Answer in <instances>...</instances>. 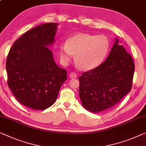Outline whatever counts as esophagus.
Returning a JSON list of instances; mask_svg holds the SVG:
<instances>
[{
	"label": "esophagus",
	"instance_id": "1",
	"mask_svg": "<svg viewBox=\"0 0 146 146\" xmlns=\"http://www.w3.org/2000/svg\"><path fill=\"white\" fill-rule=\"evenodd\" d=\"M69 77H70L71 78H77V73L72 72V73H71L70 74H69Z\"/></svg>",
	"mask_w": 146,
	"mask_h": 146
}]
</instances>
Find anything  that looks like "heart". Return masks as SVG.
I'll return each instance as SVG.
<instances>
[{
  "label": "heart",
  "instance_id": "b5f03b06",
  "mask_svg": "<svg viewBox=\"0 0 146 146\" xmlns=\"http://www.w3.org/2000/svg\"><path fill=\"white\" fill-rule=\"evenodd\" d=\"M110 49V42L104 35L77 34L62 44L59 50L62 60L67 63L76 55L75 62L82 69L90 70L100 65Z\"/></svg>",
  "mask_w": 146,
  "mask_h": 146
}]
</instances>
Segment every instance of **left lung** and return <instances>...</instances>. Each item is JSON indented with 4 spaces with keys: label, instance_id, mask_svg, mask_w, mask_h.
Returning a JSON list of instances; mask_svg holds the SVG:
<instances>
[{
    "label": "left lung",
    "instance_id": "1",
    "mask_svg": "<svg viewBox=\"0 0 146 146\" xmlns=\"http://www.w3.org/2000/svg\"><path fill=\"white\" fill-rule=\"evenodd\" d=\"M134 64L119 40L105 62L80 76L79 97L83 107L93 113L110 109L131 90Z\"/></svg>",
    "mask_w": 146,
    "mask_h": 146
}]
</instances>
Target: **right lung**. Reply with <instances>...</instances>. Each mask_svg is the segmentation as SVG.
Wrapping results in <instances>:
<instances>
[{
    "label": "right lung",
    "instance_id": "obj_1",
    "mask_svg": "<svg viewBox=\"0 0 146 146\" xmlns=\"http://www.w3.org/2000/svg\"><path fill=\"white\" fill-rule=\"evenodd\" d=\"M58 23L33 28L15 41L8 54V85L19 103L44 110L56 102L67 71L54 62L49 46L54 42Z\"/></svg>",
    "mask_w": 146,
    "mask_h": 146
}]
</instances>
